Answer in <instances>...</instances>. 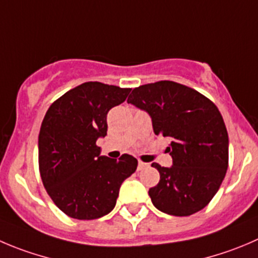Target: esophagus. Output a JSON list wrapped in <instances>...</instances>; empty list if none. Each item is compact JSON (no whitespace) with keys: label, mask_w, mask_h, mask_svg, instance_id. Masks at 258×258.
<instances>
[{"label":"esophagus","mask_w":258,"mask_h":258,"mask_svg":"<svg viewBox=\"0 0 258 258\" xmlns=\"http://www.w3.org/2000/svg\"><path fill=\"white\" fill-rule=\"evenodd\" d=\"M148 167H149V163H146V162L139 161V163H138V171H143V170H146V168H148Z\"/></svg>","instance_id":"1"}]
</instances>
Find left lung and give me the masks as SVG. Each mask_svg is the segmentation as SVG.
<instances>
[{
  "instance_id": "left-lung-1",
  "label": "left lung",
  "mask_w": 258,
  "mask_h": 258,
  "mask_svg": "<svg viewBox=\"0 0 258 258\" xmlns=\"http://www.w3.org/2000/svg\"><path fill=\"white\" fill-rule=\"evenodd\" d=\"M127 104L151 116L154 134L171 139L172 166L152 163L161 176L148 191L154 207L175 217L207 207L228 168L229 141L218 107L198 91L172 81L134 88Z\"/></svg>"
}]
</instances>
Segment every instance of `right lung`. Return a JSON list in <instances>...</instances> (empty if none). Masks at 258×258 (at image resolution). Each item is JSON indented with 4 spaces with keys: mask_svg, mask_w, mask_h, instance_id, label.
<instances>
[{
    "mask_svg": "<svg viewBox=\"0 0 258 258\" xmlns=\"http://www.w3.org/2000/svg\"><path fill=\"white\" fill-rule=\"evenodd\" d=\"M132 88L85 82L50 105L39 133V168L46 192L63 213L81 220L109 214L125 178L136 172L131 154L101 156L96 146L107 134L110 109Z\"/></svg>",
    "mask_w": 258,
    "mask_h": 258,
    "instance_id": "right-lung-1",
    "label": "right lung"
}]
</instances>
